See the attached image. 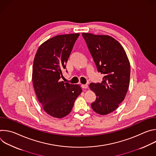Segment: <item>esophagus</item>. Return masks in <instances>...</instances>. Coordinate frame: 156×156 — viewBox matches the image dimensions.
<instances>
[{
	"instance_id": "obj_1",
	"label": "esophagus",
	"mask_w": 156,
	"mask_h": 156,
	"mask_svg": "<svg viewBox=\"0 0 156 156\" xmlns=\"http://www.w3.org/2000/svg\"><path fill=\"white\" fill-rule=\"evenodd\" d=\"M81 87L83 88H84V89H86V88L88 87V85L87 84H81Z\"/></svg>"
}]
</instances>
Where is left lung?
<instances>
[{
    "instance_id": "obj_1",
    "label": "left lung",
    "mask_w": 156,
    "mask_h": 156,
    "mask_svg": "<svg viewBox=\"0 0 156 156\" xmlns=\"http://www.w3.org/2000/svg\"><path fill=\"white\" fill-rule=\"evenodd\" d=\"M102 82L90 84L96 99L91 106L95 112L107 115L114 112L124 100L128 90L130 64L121 44L108 35L83 33Z\"/></svg>"
}]
</instances>
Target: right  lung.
<instances>
[{"instance_id": "obj_1", "label": "right lung", "mask_w": 156, "mask_h": 156, "mask_svg": "<svg viewBox=\"0 0 156 156\" xmlns=\"http://www.w3.org/2000/svg\"><path fill=\"white\" fill-rule=\"evenodd\" d=\"M79 36L74 33L54 36L41 44L34 57L32 74L34 91L44 110L55 118L69 115L82 92L80 85L60 81Z\"/></svg>"}]
</instances>
